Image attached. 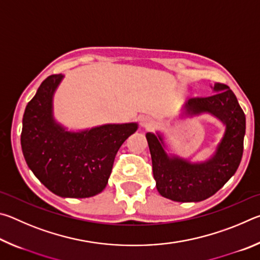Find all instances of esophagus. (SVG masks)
I'll use <instances>...</instances> for the list:
<instances>
[{"mask_svg":"<svg viewBox=\"0 0 260 260\" xmlns=\"http://www.w3.org/2000/svg\"><path fill=\"white\" fill-rule=\"evenodd\" d=\"M152 125V120L151 118H149L148 116H142L140 118V126L143 127V128H149Z\"/></svg>","mask_w":260,"mask_h":260,"instance_id":"obj_1","label":"esophagus"}]
</instances>
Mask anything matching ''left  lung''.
<instances>
[{
    "mask_svg": "<svg viewBox=\"0 0 260 260\" xmlns=\"http://www.w3.org/2000/svg\"><path fill=\"white\" fill-rule=\"evenodd\" d=\"M213 95L189 99L183 105V117L211 114L225 126V133L213 155L201 162H192L167 153L162 135L147 133L153 178L158 192L175 202H201L214 195L239 167L243 155L245 114L230 87L211 86Z\"/></svg>",
    "mask_w": 260,
    "mask_h": 260,
    "instance_id": "left-lung-1",
    "label": "left lung"
}]
</instances>
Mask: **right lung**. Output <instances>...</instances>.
<instances>
[{"label": "right lung", "instance_id": "obj_1", "mask_svg": "<svg viewBox=\"0 0 260 260\" xmlns=\"http://www.w3.org/2000/svg\"><path fill=\"white\" fill-rule=\"evenodd\" d=\"M63 74L43 81L26 105L20 143L26 164L56 195L86 199L107 187L114 157L138 129L136 122L69 131L54 117V95Z\"/></svg>", "mask_w": 260, "mask_h": 260}]
</instances>
